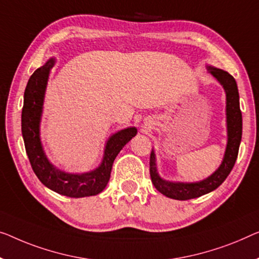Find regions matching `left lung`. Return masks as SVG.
I'll return each mask as SVG.
<instances>
[{
    "instance_id": "left-lung-1",
    "label": "left lung",
    "mask_w": 259,
    "mask_h": 259,
    "mask_svg": "<svg viewBox=\"0 0 259 259\" xmlns=\"http://www.w3.org/2000/svg\"><path fill=\"white\" fill-rule=\"evenodd\" d=\"M207 69L219 81L226 93L227 146L225 156L218 169L206 179L194 183H181V181H169L161 178L157 169L156 153L152 149L150 156V176L153 186L161 194L175 200H190L213 192L227 179L237 159L242 140V113L240 109L237 83L228 72L221 68L208 66Z\"/></svg>"
}]
</instances>
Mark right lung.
<instances>
[{"mask_svg":"<svg viewBox=\"0 0 259 259\" xmlns=\"http://www.w3.org/2000/svg\"><path fill=\"white\" fill-rule=\"evenodd\" d=\"M55 64V58H50L43 66L33 72L26 84L22 109V135L26 154L38 179L50 190L69 198L96 195L106 188L115 158L126 143L136 136L137 129L129 126L109 136L105 145L101 164L92 171L69 173L56 167L46 157L40 138L45 92L50 72Z\"/></svg>","mask_w":259,"mask_h":259,"instance_id":"obj_1","label":"right lung"}]
</instances>
